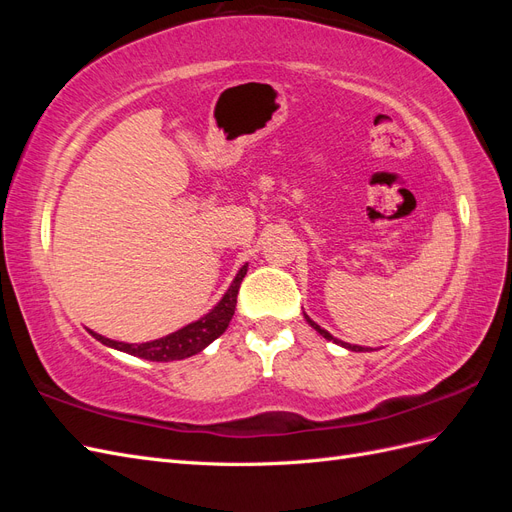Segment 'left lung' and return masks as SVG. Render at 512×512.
Returning a JSON list of instances; mask_svg holds the SVG:
<instances>
[{
  "label": "left lung",
  "mask_w": 512,
  "mask_h": 512,
  "mask_svg": "<svg viewBox=\"0 0 512 512\" xmlns=\"http://www.w3.org/2000/svg\"><path fill=\"white\" fill-rule=\"evenodd\" d=\"M303 316H305V320H307V324L312 329H316L324 339H329V342H333V344H337V346H342V348H346V350H352V352H367V348H363V346H354V344H346V342H342V339H337V337H333L327 329H322L320 324H316L312 318H309L305 312H303Z\"/></svg>",
  "instance_id": "8db88e82"
}]
</instances>
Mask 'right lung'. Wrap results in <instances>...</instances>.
<instances>
[{
	"label": "right lung",
	"mask_w": 512,
	"mask_h": 512,
	"mask_svg": "<svg viewBox=\"0 0 512 512\" xmlns=\"http://www.w3.org/2000/svg\"><path fill=\"white\" fill-rule=\"evenodd\" d=\"M247 273V265H243L235 280L230 282L228 290L224 292V297L215 303L213 309L198 318L190 324H185L183 329L164 335L160 339H153V342H145V344H126V342H115V339H108L96 331H89L91 337H96L100 344L115 348L119 352H128L132 356H138V359L145 361H158V363H168V361H181L188 359V356H194L198 352H203L213 339H218L226 329L228 322L235 316V305H237V294H239V286L243 282V277Z\"/></svg>",
	"instance_id": "obj_1"
}]
</instances>
